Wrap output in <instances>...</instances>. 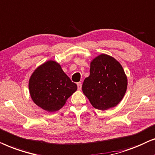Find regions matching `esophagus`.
Wrapping results in <instances>:
<instances>
[{
  "label": "esophagus",
  "mask_w": 155,
  "mask_h": 155,
  "mask_svg": "<svg viewBox=\"0 0 155 155\" xmlns=\"http://www.w3.org/2000/svg\"><path fill=\"white\" fill-rule=\"evenodd\" d=\"M77 86H78V90H81V82H78Z\"/></svg>",
  "instance_id": "1"
}]
</instances>
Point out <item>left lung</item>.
<instances>
[{
    "mask_svg": "<svg viewBox=\"0 0 155 155\" xmlns=\"http://www.w3.org/2000/svg\"><path fill=\"white\" fill-rule=\"evenodd\" d=\"M127 87V76L120 64L101 54L91 61L90 75L84 79L82 91L94 108L105 110L121 101Z\"/></svg>",
    "mask_w": 155,
    "mask_h": 155,
    "instance_id": "8db88e82",
    "label": "left lung"
}]
</instances>
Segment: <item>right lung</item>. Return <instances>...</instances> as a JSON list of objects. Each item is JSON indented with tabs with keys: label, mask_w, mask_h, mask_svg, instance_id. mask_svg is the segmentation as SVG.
<instances>
[{
	"label": "right lung",
	"mask_w": 155,
	"mask_h": 155,
	"mask_svg": "<svg viewBox=\"0 0 155 155\" xmlns=\"http://www.w3.org/2000/svg\"><path fill=\"white\" fill-rule=\"evenodd\" d=\"M29 91L37 106L48 112H55L64 106L77 90L57 61L49 60L35 69L29 79Z\"/></svg>",
	"instance_id": "right-lung-1"
}]
</instances>
